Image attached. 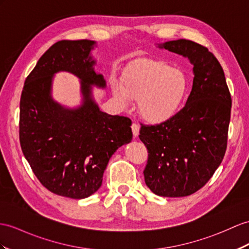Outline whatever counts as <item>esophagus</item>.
Listing matches in <instances>:
<instances>
[{
	"label": "esophagus",
	"instance_id": "34e87169",
	"mask_svg": "<svg viewBox=\"0 0 249 249\" xmlns=\"http://www.w3.org/2000/svg\"><path fill=\"white\" fill-rule=\"evenodd\" d=\"M131 128H132V132H133V135H134V137L138 136V134H139V125L137 124H132Z\"/></svg>",
	"mask_w": 249,
	"mask_h": 249
}]
</instances>
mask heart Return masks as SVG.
<instances>
[{"label":"heart","instance_id":"1","mask_svg":"<svg viewBox=\"0 0 249 249\" xmlns=\"http://www.w3.org/2000/svg\"><path fill=\"white\" fill-rule=\"evenodd\" d=\"M188 78L180 69L162 61L142 60L133 65L124 79V87L114 82L115 96L124 106L138 100L142 116L152 124L173 117L183 104Z\"/></svg>","mask_w":249,"mask_h":249}]
</instances>
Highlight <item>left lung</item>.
Returning a JSON list of instances; mask_svg holds the SVG:
<instances>
[{
  "mask_svg": "<svg viewBox=\"0 0 249 249\" xmlns=\"http://www.w3.org/2000/svg\"><path fill=\"white\" fill-rule=\"evenodd\" d=\"M193 64V86L185 107L159 124H141L148 150L143 170L150 190L166 197L188 196L206 185L227 149L231 95L220 62L207 47L190 40L160 45Z\"/></svg>",
  "mask_w": 249,
  "mask_h": 249,
  "instance_id": "obj_1",
  "label": "left lung"
}]
</instances>
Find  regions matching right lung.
Returning <instances> with one entry per match:
<instances>
[{"label": "right lung", "instance_id": "1", "mask_svg": "<svg viewBox=\"0 0 249 249\" xmlns=\"http://www.w3.org/2000/svg\"><path fill=\"white\" fill-rule=\"evenodd\" d=\"M89 40H62L42 54L24 83L20 100L22 152L40 183L57 196L86 198L99 189L108 160L132 139V121L99 110L90 86L106 87L93 70ZM68 70L83 80L85 102L77 110L53 103L49 89L54 72Z\"/></svg>", "mask_w": 249, "mask_h": 249}]
</instances>
